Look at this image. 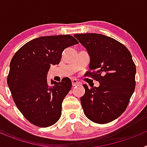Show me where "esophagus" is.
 Here are the masks:
<instances>
[{
    "label": "esophagus",
    "mask_w": 147,
    "mask_h": 147,
    "mask_svg": "<svg viewBox=\"0 0 147 147\" xmlns=\"http://www.w3.org/2000/svg\"><path fill=\"white\" fill-rule=\"evenodd\" d=\"M71 82H72V85L74 87L76 86V85H80V82L78 81V80H76V79H73V80H71Z\"/></svg>",
    "instance_id": "obj_1"
}]
</instances>
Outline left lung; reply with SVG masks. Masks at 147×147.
I'll list each match as a JSON object with an SVG mask.
<instances>
[{"label": "left lung", "mask_w": 147, "mask_h": 147, "mask_svg": "<svg viewBox=\"0 0 147 147\" xmlns=\"http://www.w3.org/2000/svg\"><path fill=\"white\" fill-rule=\"evenodd\" d=\"M86 49L90 58L86 73L99 82L98 87L84 84L81 97L86 117L98 124H106L119 118L127 108L136 88V67L129 50L112 37L102 34H74Z\"/></svg>", "instance_id": "left-lung-1"}]
</instances>
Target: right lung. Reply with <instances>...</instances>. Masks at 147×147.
<instances>
[{
  "mask_svg": "<svg viewBox=\"0 0 147 147\" xmlns=\"http://www.w3.org/2000/svg\"><path fill=\"white\" fill-rule=\"evenodd\" d=\"M78 41L69 34L33 39L15 53L9 65L7 84L18 110L37 127L54 124L62 114V103L71 88V80L47 81L51 65H58L63 51Z\"/></svg>",
  "mask_w": 147,
  "mask_h": 147,
  "instance_id": "obj_1",
  "label": "right lung"
}]
</instances>
